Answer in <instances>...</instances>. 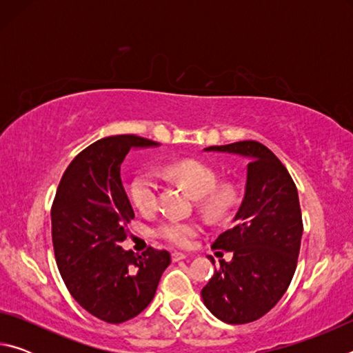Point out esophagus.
Here are the masks:
<instances>
[{"label": "esophagus", "mask_w": 353, "mask_h": 353, "mask_svg": "<svg viewBox=\"0 0 353 353\" xmlns=\"http://www.w3.org/2000/svg\"><path fill=\"white\" fill-rule=\"evenodd\" d=\"M171 256H172V261H181V260H183V259H187V255H185L183 252H172L171 254Z\"/></svg>", "instance_id": "1"}]
</instances>
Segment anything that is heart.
<instances>
[{"label": "heart", "instance_id": "obj_1", "mask_svg": "<svg viewBox=\"0 0 353 353\" xmlns=\"http://www.w3.org/2000/svg\"><path fill=\"white\" fill-rule=\"evenodd\" d=\"M166 174L190 190L194 198H201V208L208 216L221 218L230 210L234 204V191L230 188H216L218 177L210 166L199 160H179L165 168ZM160 181L154 171H143L134 177L130 183V198L143 213H152L159 205ZM201 225L191 221L166 219L155 229L162 240L172 246L187 248L196 235H199Z\"/></svg>", "mask_w": 353, "mask_h": 353}]
</instances>
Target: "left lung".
<instances>
[{
    "label": "left lung",
    "instance_id": "8db88e82",
    "mask_svg": "<svg viewBox=\"0 0 353 353\" xmlns=\"http://www.w3.org/2000/svg\"><path fill=\"white\" fill-rule=\"evenodd\" d=\"M204 151L249 159L235 225L212 246L234 256L229 263H219L201 291L204 305L218 319L248 324L276 305L294 276L303 232L297 188L282 162L259 141H236ZM210 261L214 265L213 259Z\"/></svg>",
    "mask_w": 353,
    "mask_h": 353
}]
</instances>
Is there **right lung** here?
Listing matches in <instances>:
<instances>
[{
	"mask_svg": "<svg viewBox=\"0 0 353 353\" xmlns=\"http://www.w3.org/2000/svg\"><path fill=\"white\" fill-rule=\"evenodd\" d=\"M157 146L137 135L94 141L65 170L52 202V246L65 286L85 312L109 324L140 314L171 263L166 250L137 255L119 246L135 218L121 163L130 149Z\"/></svg>",
	"mask_w": 353,
	"mask_h": 353,
	"instance_id": "obj_1",
	"label": "right lung"
}]
</instances>
